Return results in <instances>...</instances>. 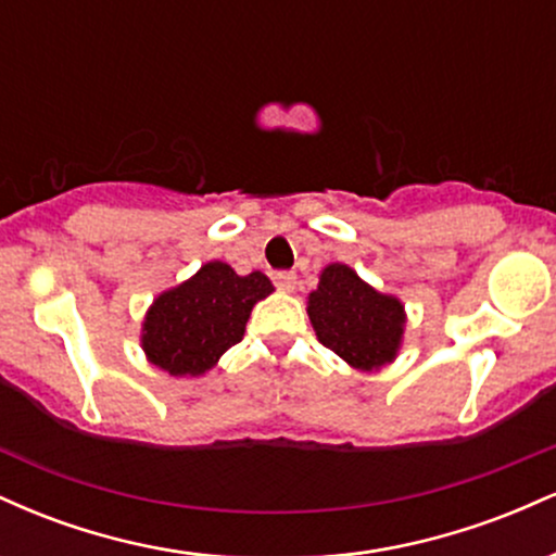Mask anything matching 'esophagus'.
<instances>
[{
  "label": "esophagus",
  "instance_id": "esophagus-1",
  "mask_svg": "<svg viewBox=\"0 0 556 556\" xmlns=\"http://www.w3.org/2000/svg\"><path fill=\"white\" fill-rule=\"evenodd\" d=\"M274 282H277L279 290H285V292H292V290H295V282H298V277H295V271H279L277 277H274Z\"/></svg>",
  "mask_w": 556,
  "mask_h": 556
}]
</instances>
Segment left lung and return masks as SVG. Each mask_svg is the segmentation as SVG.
Listing matches in <instances>:
<instances>
[{
  "instance_id": "obj_1",
  "label": "left lung",
  "mask_w": 556,
  "mask_h": 556,
  "mask_svg": "<svg viewBox=\"0 0 556 556\" xmlns=\"http://www.w3.org/2000/svg\"><path fill=\"white\" fill-rule=\"evenodd\" d=\"M308 318L318 342L358 371H381L397 358L405 334V305L350 269L329 264L308 295Z\"/></svg>"
}]
</instances>
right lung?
Wrapping results in <instances>:
<instances>
[{
    "instance_id": "right-lung-1",
    "label": "right lung",
    "mask_w": 556,
    "mask_h": 556,
    "mask_svg": "<svg viewBox=\"0 0 556 556\" xmlns=\"http://www.w3.org/2000/svg\"><path fill=\"white\" fill-rule=\"evenodd\" d=\"M266 274L240 277L225 261H208L193 277L164 290L146 311L140 348L169 376H203L245 334L253 305L271 295Z\"/></svg>"
}]
</instances>
